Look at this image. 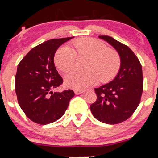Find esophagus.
Listing matches in <instances>:
<instances>
[{
	"instance_id": "34e87169",
	"label": "esophagus",
	"mask_w": 158,
	"mask_h": 158,
	"mask_svg": "<svg viewBox=\"0 0 158 158\" xmlns=\"http://www.w3.org/2000/svg\"><path fill=\"white\" fill-rule=\"evenodd\" d=\"M83 91H81V90H79V89H75L74 90V93L76 94H81L83 93Z\"/></svg>"
}]
</instances>
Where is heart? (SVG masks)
Masks as SVG:
<instances>
[{"label": "heart", "instance_id": "b5f03b06", "mask_svg": "<svg viewBox=\"0 0 158 158\" xmlns=\"http://www.w3.org/2000/svg\"><path fill=\"white\" fill-rule=\"evenodd\" d=\"M72 48L64 46L55 55V64L62 72L74 68L77 56H88L85 71L75 70L66 77L67 87L83 90L91 87L98 79L102 82L111 80L118 72L121 58L115 50L108 48L102 42L93 38L73 41Z\"/></svg>", "mask_w": 158, "mask_h": 158}]
</instances>
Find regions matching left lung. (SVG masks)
<instances>
[{"label": "left lung", "mask_w": 158, "mask_h": 158, "mask_svg": "<svg viewBox=\"0 0 158 158\" xmlns=\"http://www.w3.org/2000/svg\"><path fill=\"white\" fill-rule=\"evenodd\" d=\"M99 37L117 50L121 67L113 81L94 89L97 100L90 110L98 121L117 124L131 117L139 104L143 92L142 65L127 45L106 35Z\"/></svg>", "instance_id": "1"}]
</instances>
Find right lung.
<instances>
[{"label": "right lung", "mask_w": 158, "mask_h": 158, "mask_svg": "<svg viewBox=\"0 0 158 158\" xmlns=\"http://www.w3.org/2000/svg\"><path fill=\"white\" fill-rule=\"evenodd\" d=\"M72 37L52 39L33 48L18 65L15 91L18 102L31 121L45 125L63 116L73 90L53 92L63 84L54 64V56L62 44Z\"/></svg>", "instance_id": "obj_1"}]
</instances>
